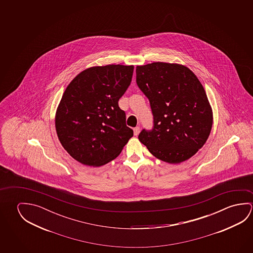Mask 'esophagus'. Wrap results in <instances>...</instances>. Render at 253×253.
Masks as SVG:
<instances>
[{
  "label": "esophagus",
  "instance_id": "obj_1",
  "mask_svg": "<svg viewBox=\"0 0 253 253\" xmlns=\"http://www.w3.org/2000/svg\"><path fill=\"white\" fill-rule=\"evenodd\" d=\"M133 130H134V135H135V136H137V135H138L139 131H140V128H139V127H135Z\"/></svg>",
  "mask_w": 253,
  "mask_h": 253
}]
</instances>
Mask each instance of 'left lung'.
I'll use <instances>...</instances> for the list:
<instances>
[{
    "label": "left lung",
    "mask_w": 253,
    "mask_h": 253,
    "mask_svg": "<svg viewBox=\"0 0 253 253\" xmlns=\"http://www.w3.org/2000/svg\"><path fill=\"white\" fill-rule=\"evenodd\" d=\"M137 86L149 100L152 129L138 138L153 156L176 164L192 157L211 132L212 112L203 85L187 67L153 62L136 68Z\"/></svg>",
    "instance_id": "1"
}]
</instances>
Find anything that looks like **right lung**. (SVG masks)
<instances>
[{"label": "right lung", "mask_w": 253, "mask_h": 253, "mask_svg": "<svg viewBox=\"0 0 253 253\" xmlns=\"http://www.w3.org/2000/svg\"><path fill=\"white\" fill-rule=\"evenodd\" d=\"M134 66L91 67L67 86L55 115L63 148L84 165L102 166L120 154L133 130L118 101L128 89Z\"/></svg>", "instance_id": "obj_1"}]
</instances>
